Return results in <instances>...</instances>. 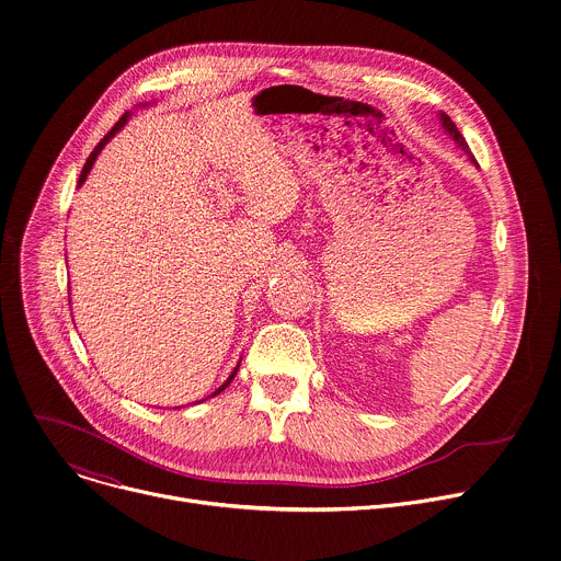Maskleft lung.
Returning a JSON list of instances; mask_svg holds the SVG:
<instances>
[{
	"label": "left lung",
	"instance_id": "obj_1",
	"mask_svg": "<svg viewBox=\"0 0 561 561\" xmlns=\"http://www.w3.org/2000/svg\"><path fill=\"white\" fill-rule=\"evenodd\" d=\"M437 117H439V124H442V128H444V133L446 135H450V139L468 154V159L470 162L477 167V162H474V157H472V152H470V148H468V144H466V139H463V135L457 130V126H455V122L446 115V113H437Z\"/></svg>",
	"mask_w": 561,
	"mask_h": 561
}]
</instances>
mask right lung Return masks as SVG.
<instances>
[{"label": "right lung", "mask_w": 561, "mask_h": 561, "mask_svg": "<svg viewBox=\"0 0 561 561\" xmlns=\"http://www.w3.org/2000/svg\"><path fill=\"white\" fill-rule=\"evenodd\" d=\"M146 106H150V102H148V104H141V106H139V108H146ZM130 115H133V113H130V111H128V113H124V115H122V119H119V122H117V124H115V126H113V130H111V133H108V135H106V137H104V139H102V141H100V144H98V146H95V150H93V152H91V154H89V159H87V164H84V169H82V175H79V182H77V188H79V186H82V184H84V182H87V178H89V173H91V169H93V164H95V159H98V154H100V152H102V148H104V146H106V144H108V141H111V139H113V137H115V133H119V130H122V128H124V126H126V122H128V119H130ZM237 370H239V364H237V366H234V368H232V373H230V375H228V379H226V381H224V383H221V386H219V388H217V390H215V392H213V394H210V397H215V394H219V392H221V390H224V388H226V386H228V383H230V381H232V377H234V375H237ZM202 402H204V399H202Z\"/></svg>", "instance_id": "obj_1"}]
</instances>
